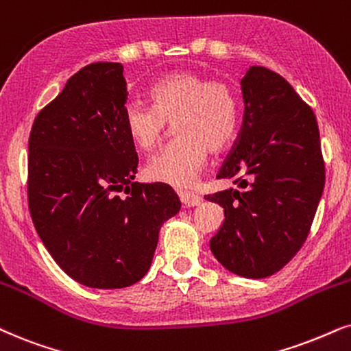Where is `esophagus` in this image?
Returning a JSON list of instances; mask_svg holds the SVG:
<instances>
[{"mask_svg": "<svg viewBox=\"0 0 351 351\" xmlns=\"http://www.w3.org/2000/svg\"><path fill=\"white\" fill-rule=\"evenodd\" d=\"M180 199H182V204L186 208H193V206H198L199 203H202V197L193 192H184L180 193Z\"/></svg>", "mask_w": 351, "mask_h": 351, "instance_id": "esophagus-1", "label": "esophagus"}]
</instances>
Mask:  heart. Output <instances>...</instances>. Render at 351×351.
Listing matches in <instances>:
<instances>
[{"label":"heart","mask_w":351,"mask_h":351,"mask_svg":"<svg viewBox=\"0 0 351 351\" xmlns=\"http://www.w3.org/2000/svg\"><path fill=\"white\" fill-rule=\"evenodd\" d=\"M153 106L130 101L124 125L132 143L152 152L161 143L169 124L177 138L148 161L149 180L185 189L206 165L208 153H221L237 134L239 103L234 88L192 71L171 72L149 88Z\"/></svg>","instance_id":"heart-1"}]
</instances>
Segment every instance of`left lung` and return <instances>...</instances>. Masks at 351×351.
<instances>
[{"label": "left lung", "instance_id": "left-lung-1", "mask_svg": "<svg viewBox=\"0 0 351 351\" xmlns=\"http://www.w3.org/2000/svg\"><path fill=\"white\" fill-rule=\"evenodd\" d=\"M240 85L242 130L217 174L237 186L204 197L224 209L209 248L227 271L263 279L306 240L324 190V161L315 112L284 77L252 66Z\"/></svg>", "mask_w": 351, "mask_h": 351}]
</instances>
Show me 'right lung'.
<instances>
[{"instance_id": "1", "label": "right lung", "mask_w": 351, "mask_h": 351, "mask_svg": "<svg viewBox=\"0 0 351 351\" xmlns=\"http://www.w3.org/2000/svg\"><path fill=\"white\" fill-rule=\"evenodd\" d=\"M121 62L71 77L35 117L29 138V209L67 276L92 289H124L152 266L159 230L180 209L166 184L134 182L138 166L124 125ZM124 189L130 197L121 199Z\"/></svg>"}]
</instances>
